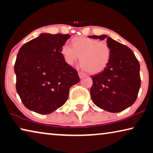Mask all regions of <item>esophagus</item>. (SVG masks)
<instances>
[{
	"label": "esophagus",
	"mask_w": 153,
	"mask_h": 153,
	"mask_svg": "<svg viewBox=\"0 0 153 153\" xmlns=\"http://www.w3.org/2000/svg\"><path fill=\"white\" fill-rule=\"evenodd\" d=\"M78 75H79V77H80V78H82V77H84V76H85V74H84V73H82V72H79Z\"/></svg>",
	"instance_id": "34e87169"
}]
</instances>
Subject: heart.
I'll use <instances>...</instances> for the list:
<instances>
[{
	"label": "heart",
	"mask_w": 153,
	"mask_h": 153,
	"mask_svg": "<svg viewBox=\"0 0 153 153\" xmlns=\"http://www.w3.org/2000/svg\"><path fill=\"white\" fill-rule=\"evenodd\" d=\"M60 53L69 65H74L79 57L82 68L91 74L103 71L109 64L111 54L110 46L105 42L84 36L73 39L72 46L62 45Z\"/></svg>",
	"instance_id": "b5f03b06"
}]
</instances>
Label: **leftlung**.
<instances>
[{
  "mask_svg": "<svg viewBox=\"0 0 153 153\" xmlns=\"http://www.w3.org/2000/svg\"><path fill=\"white\" fill-rule=\"evenodd\" d=\"M88 37L106 39L111 52L105 69L91 77L92 101L99 108L110 112L124 110L134 103L139 93L141 86L139 61L130 48L108 35Z\"/></svg>",
  "mask_w": 153,
  "mask_h": 153,
  "instance_id": "8db88e82",
  "label": "left lung"
}]
</instances>
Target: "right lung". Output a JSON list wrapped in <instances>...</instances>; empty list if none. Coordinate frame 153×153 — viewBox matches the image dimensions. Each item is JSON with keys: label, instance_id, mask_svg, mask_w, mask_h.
<instances>
[{"label": "right lung", "instance_id": "obj_1", "mask_svg": "<svg viewBox=\"0 0 153 153\" xmlns=\"http://www.w3.org/2000/svg\"><path fill=\"white\" fill-rule=\"evenodd\" d=\"M70 35L42 33L24 44L17 55L16 90L28 110L48 114L66 102L70 87L78 83L74 68L60 53Z\"/></svg>", "mask_w": 153, "mask_h": 153}]
</instances>
